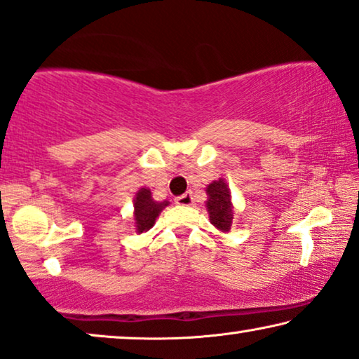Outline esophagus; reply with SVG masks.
Here are the masks:
<instances>
[{
  "label": "esophagus",
  "instance_id": "obj_1",
  "mask_svg": "<svg viewBox=\"0 0 359 359\" xmlns=\"http://www.w3.org/2000/svg\"><path fill=\"white\" fill-rule=\"evenodd\" d=\"M175 203L180 206H191L194 205V195H191V191H187V194L180 195L175 198Z\"/></svg>",
  "mask_w": 359,
  "mask_h": 359
}]
</instances>
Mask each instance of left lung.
I'll use <instances>...</instances> for the list:
<instances>
[{
    "mask_svg": "<svg viewBox=\"0 0 359 359\" xmlns=\"http://www.w3.org/2000/svg\"><path fill=\"white\" fill-rule=\"evenodd\" d=\"M206 211H208L210 223L221 232H229L234 219V205H232L231 190L224 179L213 180L206 185Z\"/></svg>",
    "mask_w": 359,
    "mask_h": 359,
    "instance_id": "1",
    "label": "left lung"
}]
</instances>
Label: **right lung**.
Wrapping results in <instances>:
<instances>
[{
	"label": "right lung",
	"mask_w": 359,
	"mask_h": 359,
	"mask_svg": "<svg viewBox=\"0 0 359 359\" xmlns=\"http://www.w3.org/2000/svg\"><path fill=\"white\" fill-rule=\"evenodd\" d=\"M170 203L168 200L164 201H156L151 195V190L148 187H141V189L136 191L135 200H133V226L135 232L138 234H143V232H148L153 228L156 219L161 215L165 206Z\"/></svg>",
	"instance_id": "1"
}]
</instances>
